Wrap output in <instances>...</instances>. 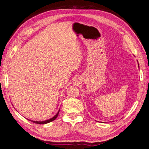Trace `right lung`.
<instances>
[{
    "label": "right lung",
    "mask_w": 149,
    "mask_h": 149,
    "mask_svg": "<svg viewBox=\"0 0 149 149\" xmlns=\"http://www.w3.org/2000/svg\"><path fill=\"white\" fill-rule=\"evenodd\" d=\"M59 112H57V113L56 115H55V116H54L53 118H52L51 119H48V120L43 121H31V120H30V121H32V122H33V123H37V124H46V123H49V122H52V121H54L55 119L57 118V116H58V114H59Z\"/></svg>",
    "instance_id": "obj_1"
}]
</instances>
